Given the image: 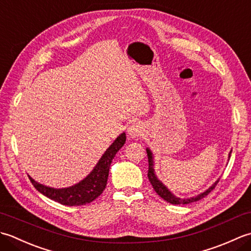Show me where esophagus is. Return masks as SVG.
<instances>
[{
	"label": "esophagus",
	"instance_id": "obj_1",
	"mask_svg": "<svg viewBox=\"0 0 251 251\" xmlns=\"http://www.w3.org/2000/svg\"><path fill=\"white\" fill-rule=\"evenodd\" d=\"M127 131H128V134L131 138H138L142 134V127L140 126V124H138V123H134V124H131L128 127Z\"/></svg>",
	"mask_w": 251,
	"mask_h": 251
}]
</instances>
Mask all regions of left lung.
Returning <instances> with one entry per match:
<instances>
[{"mask_svg": "<svg viewBox=\"0 0 251 251\" xmlns=\"http://www.w3.org/2000/svg\"><path fill=\"white\" fill-rule=\"evenodd\" d=\"M147 153H148V161H149V170H148V178L149 180H150V182L153 186L154 191L156 192V193L162 197L163 200L166 201L167 202H169V204H173V205H185V204H190V202H193V201H200L201 200L202 197L207 196L208 194L210 193V192L214 190L216 188L217 183L219 182V179H218L216 182L212 184L209 189L206 190L205 192H202V193L199 194L197 196H194V197H190V199H180V197H177L175 196L172 192H170L166 186H165L161 181H159L157 179V177L155 176V173H154V164H153V156H152V152L149 150V149H147ZM231 153L232 151L230 152V154H228V157L231 156Z\"/></svg>", "mask_w": 251, "mask_h": 251, "instance_id": "left-lung-1", "label": "left lung"}]
</instances>
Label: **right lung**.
I'll list each match as a JSON object with an SVG mask.
<instances>
[{
    "instance_id": "1",
    "label": "right lung",
    "mask_w": 251,
    "mask_h": 251,
    "mask_svg": "<svg viewBox=\"0 0 251 251\" xmlns=\"http://www.w3.org/2000/svg\"><path fill=\"white\" fill-rule=\"evenodd\" d=\"M126 141V135L123 132L116 138L114 142L108 148V150L99 162L96 165L93 172L90 173L86 178L83 179L81 182L74 184L72 186L65 189H54L50 188L36 182L31 177L30 181L33 184L34 188L45 195L49 199L59 202L61 205L66 206H81L86 205L88 202H92L102 193L106 186V181L109 177L110 165L113 161L115 154L119 152L120 149L124 146Z\"/></svg>"
}]
</instances>
